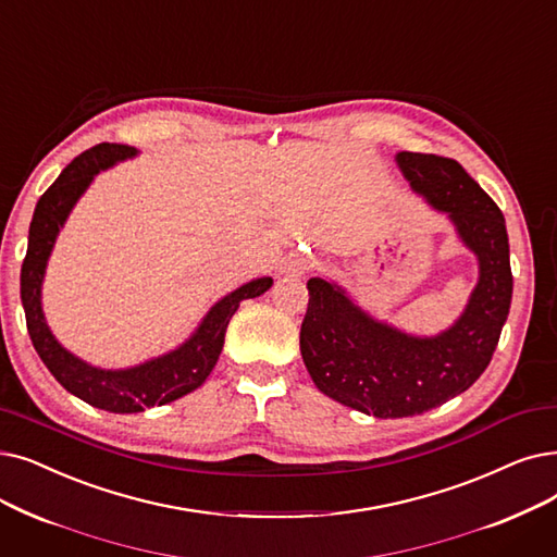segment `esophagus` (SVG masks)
Wrapping results in <instances>:
<instances>
[{
    "label": "esophagus",
    "instance_id": "1",
    "mask_svg": "<svg viewBox=\"0 0 557 557\" xmlns=\"http://www.w3.org/2000/svg\"><path fill=\"white\" fill-rule=\"evenodd\" d=\"M311 269V261L309 259H288L286 263H284V271L286 273H298V275H302V273H307Z\"/></svg>",
    "mask_w": 557,
    "mask_h": 557
}]
</instances>
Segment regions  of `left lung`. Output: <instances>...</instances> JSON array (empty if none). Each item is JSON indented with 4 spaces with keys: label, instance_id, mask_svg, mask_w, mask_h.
Returning a JSON list of instances; mask_svg holds the SVG:
<instances>
[{
    "label": "left lung",
    "instance_id": "left-lung-1",
    "mask_svg": "<svg viewBox=\"0 0 557 557\" xmlns=\"http://www.w3.org/2000/svg\"><path fill=\"white\" fill-rule=\"evenodd\" d=\"M403 175L446 211L478 255L480 280L459 321L430 338L369 313L332 282L311 277L300 352L319 392L377 419L417 417L467 392L490 367L512 300L510 244L498 205L455 159L400 152Z\"/></svg>",
    "mask_w": 557,
    "mask_h": 557
}]
</instances>
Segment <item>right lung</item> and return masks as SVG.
I'll return each instance as SVG.
<instances>
[{
    "mask_svg": "<svg viewBox=\"0 0 557 557\" xmlns=\"http://www.w3.org/2000/svg\"><path fill=\"white\" fill-rule=\"evenodd\" d=\"M134 154L136 150L129 148V145L100 143L82 152L65 168L59 180L42 193L36 205L34 221L29 227L27 257H24L20 271V296L24 317H27L32 344L40 355L42 364L50 369V373L70 394H75L92 407H100L115 414L143 412L145 407L165 405L196 392L213 371L215 361H219L225 344V330L238 305L269 292L273 284L271 277H259L236 288V292L211 307L198 332L184 346L152 361H145L140 367L127 371H104L70 355L52 336L40 309V284L45 265L47 259H50L57 234L63 227L70 209L75 207L82 193L88 188L92 175H98L115 161L129 159Z\"/></svg>",
    "mask_w": 557,
    "mask_h": 557,
    "instance_id": "right-lung-1",
    "label": "right lung"
}]
</instances>
